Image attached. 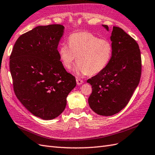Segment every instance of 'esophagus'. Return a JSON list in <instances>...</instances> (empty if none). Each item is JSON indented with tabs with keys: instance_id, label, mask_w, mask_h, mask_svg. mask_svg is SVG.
<instances>
[{
	"instance_id": "esophagus-1",
	"label": "esophagus",
	"mask_w": 155,
	"mask_h": 155,
	"mask_svg": "<svg viewBox=\"0 0 155 155\" xmlns=\"http://www.w3.org/2000/svg\"><path fill=\"white\" fill-rule=\"evenodd\" d=\"M82 83H84V81L82 80H81L80 78H77V84L78 85H81L82 84Z\"/></svg>"
}]
</instances>
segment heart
Instances as JSON below:
<instances>
[{
  "instance_id": "obj_1",
  "label": "heart",
  "mask_w": 155,
  "mask_h": 155,
  "mask_svg": "<svg viewBox=\"0 0 155 155\" xmlns=\"http://www.w3.org/2000/svg\"><path fill=\"white\" fill-rule=\"evenodd\" d=\"M113 46L107 39H100L89 32L71 35L69 46L61 45L58 53L61 62L67 69H71L77 58L74 68L77 74L94 75L101 73L111 58Z\"/></svg>"
}]
</instances>
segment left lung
Returning <instances> with one entry per match:
<instances>
[{
  "mask_svg": "<svg viewBox=\"0 0 155 155\" xmlns=\"http://www.w3.org/2000/svg\"><path fill=\"white\" fill-rule=\"evenodd\" d=\"M109 31L106 25H102ZM113 52L106 68L87 81L92 92L88 104L94 111L111 116L128 104L140 81L141 58L138 44L122 29L114 26L110 36Z\"/></svg>",
  "mask_w": 155,
  "mask_h": 155,
  "instance_id": "left-lung-1",
  "label": "left lung"
}]
</instances>
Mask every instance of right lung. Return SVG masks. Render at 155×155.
I'll return each mask as SVG.
<instances>
[{
	"label": "right lung",
	"instance_id": "obj_1",
	"mask_svg": "<svg viewBox=\"0 0 155 155\" xmlns=\"http://www.w3.org/2000/svg\"><path fill=\"white\" fill-rule=\"evenodd\" d=\"M63 32L64 27L59 24L36 27L18 38L10 56L15 96L43 120L64 110L67 97L77 84L59 58L58 46Z\"/></svg>",
	"mask_w": 155,
	"mask_h": 155
}]
</instances>
